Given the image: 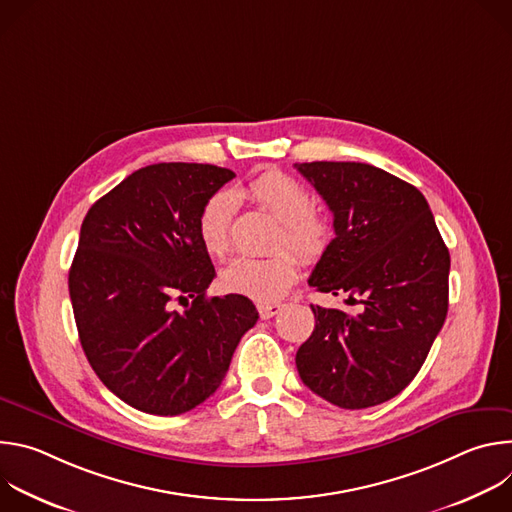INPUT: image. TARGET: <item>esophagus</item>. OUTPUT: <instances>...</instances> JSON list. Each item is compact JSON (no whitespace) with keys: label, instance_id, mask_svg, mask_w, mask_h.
I'll use <instances>...</instances> for the list:
<instances>
[{"label":"esophagus","instance_id":"34e87169","mask_svg":"<svg viewBox=\"0 0 512 512\" xmlns=\"http://www.w3.org/2000/svg\"><path fill=\"white\" fill-rule=\"evenodd\" d=\"M257 310H259V316L263 320H267V318H273L275 314H279L281 304H257Z\"/></svg>","mask_w":512,"mask_h":512}]
</instances>
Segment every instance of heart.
Instances as JSON below:
<instances>
[{"label": "heart", "mask_w": 512, "mask_h": 512, "mask_svg": "<svg viewBox=\"0 0 512 512\" xmlns=\"http://www.w3.org/2000/svg\"><path fill=\"white\" fill-rule=\"evenodd\" d=\"M247 196L279 221L275 247H289L302 259L314 261L324 255L332 241V229L322 216L312 212L310 192L279 172H267L247 186ZM237 198L229 190L212 194L198 214V237L204 251L223 259L231 251V223ZM235 294L269 304L281 300L298 281V259L289 251L269 257H239L221 275Z\"/></svg>", "instance_id": "obj_1"}]
</instances>
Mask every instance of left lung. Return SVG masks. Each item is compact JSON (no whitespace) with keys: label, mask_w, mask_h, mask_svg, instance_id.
Listing matches in <instances>:
<instances>
[{"label":"left lung","mask_w":512,"mask_h":512,"mask_svg":"<svg viewBox=\"0 0 512 512\" xmlns=\"http://www.w3.org/2000/svg\"><path fill=\"white\" fill-rule=\"evenodd\" d=\"M296 168L326 200L336 233L308 283L362 304L356 316L312 306L298 373L342 409L385 403L415 379L446 322L450 251L425 196L397 176L358 162Z\"/></svg>","instance_id":"obj_1"}]
</instances>
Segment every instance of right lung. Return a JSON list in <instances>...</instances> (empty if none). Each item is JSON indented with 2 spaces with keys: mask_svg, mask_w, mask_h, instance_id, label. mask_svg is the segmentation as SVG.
I'll return each instance as SVG.
<instances>
[{
  "mask_svg": "<svg viewBox=\"0 0 512 512\" xmlns=\"http://www.w3.org/2000/svg\"><path fill=\"white\" fill-rule=\"evenodd\" d=\"M233 178L210 164L145 166L83 221L68 271L81 346L103 385L143 413L180 415L206 401L259 318L245 296L206 298L214 267L198 214Z\"/></svg>",
  "mask_w": 512,
  "mask_h": 512,
  "instance_id": "1",
  "label": "right lung"
}]
</instances>
